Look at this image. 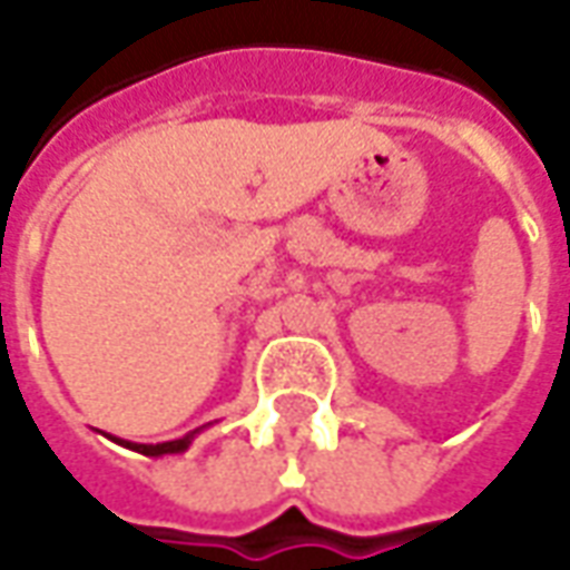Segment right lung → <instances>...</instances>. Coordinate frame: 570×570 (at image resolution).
Returning a JSON list of instances; mask_svg holds the SVG:
<instances>
[{
  "instance_id": "right-lung-1",
  "label": "right lung",
  "mask_w": 570,
  "mask_h": 570,
  "mask_svg": "<svg viewBox=\"0 0 570 570\" xmlns=\"http://www.w3.org/2000/svg\"><path fill=\"white\" fill-rule=\"evenodd\" d=\"M195 433H198V430H191V433H186V436H183V440L155 442V445H146V442H128V440H116V436H109V440L121 442V445H128V449H134V452H140V454H149V458H161V454H176V452H186L188 445H191V440H195Z\"/></svg>"
}]
</instances>
